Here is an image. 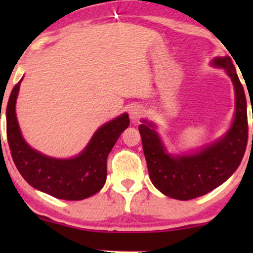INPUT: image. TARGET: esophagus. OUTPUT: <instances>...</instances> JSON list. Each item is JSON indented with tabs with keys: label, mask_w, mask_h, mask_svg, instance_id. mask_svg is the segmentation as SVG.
<instances>
[{
	"label": "esophagus",
	"mask_w": 253,
	"mask_h": 253,
	"mask_svg": "<svg viewBox=\"0 0 253 253\" xmlns=\"http://www.w3.org/2000/svg\"><path fill=\"white\" fill-rule=\"evenodd\" d=\"M144 115V109L139 106L132 107V109L129 110V118L132 119V121H138L139 119Z\"/></svg>",
	"instance_id": "esophagus-1"
}]
</instances>
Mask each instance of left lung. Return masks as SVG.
<instances>
[{"label": "left lung", "instance_id": "obj_1", "mask_svg": "<svg viewBox=\"0 0 253 253\" xmlns=\"http://www.w3.org/2000/svg\"><path fill=\"white\" fill-rule=\"evenodd\" d=\"M213 64L225 69L236 89V117L221 140L196 155L171 157L165 152L152 125H139L151 182L172 199L187 201L215 189L238 169L245 153L249 125L244 88L231 58H215Z\"/></svg>", "mask_w": 253, "mask_h": 253}]
</instances>
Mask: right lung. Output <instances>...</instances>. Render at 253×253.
I'll return each mask as SVG.
<instances>
[{
  "instance_id": "add662e5",
  "label": "right lung",
  "mask_w": 253,
  "mask_h": 253,
  "mask_svg": "<svg viewBox=\"0 0 253 253\" xmlns=\"http://www.w3.org/2000/svg\"><path fill=\"white\" fill-rule=\"evenodd\" d=\"M20 82L15 84L5 109L7 139L15 167L28 184L62 200L86 199L102 189L107 177V157L121 133L128 127L127 114L103 125L86 149L72 159H54L37 152L25 143L15 115Z\"/></svg>"
}]
</instances>
